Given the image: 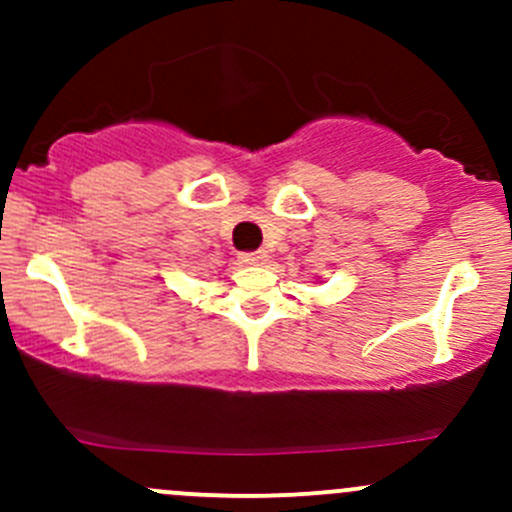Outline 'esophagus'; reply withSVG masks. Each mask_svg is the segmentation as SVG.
<instances>
[{"label": "esophagus", "mask_w": 512, "mask_h": 512, "mask_svg": "<svg viewBox=\"0 0 512 512\" xmlns=\"http://www.w3.org/2000/svg\"><path fill=\"white\" fill-rule=\"evenodd\" d=\"M265 252L262 250H257V252H242L240 255V262L242 265H262V262H265Z\"/></svg>", "instance_id": "34e87169"}]
</instances>
